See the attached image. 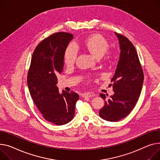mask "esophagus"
<instances>
[{
	"label": "esophagus",
	"instance_id": "34e87169",
	"mask_svg": "<svg viewBox=\"0 0 160 160\" xmlns=\"http://www.w3.org/2000/svg\"><path fill=\"white\" fill-rule=\"evenodd\" d=\"M93 94L91 93V92H86L82 94V97L83 98H86V97H93Z\"/></svg>",
	"mask_w": 160,
	"mask_h": 160
}]
</instances>
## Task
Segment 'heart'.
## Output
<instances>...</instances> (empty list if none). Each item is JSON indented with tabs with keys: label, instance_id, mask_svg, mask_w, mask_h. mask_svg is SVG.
Instances as JSON below:
<instances>
[{
	"label": "heart",
	"instance_id": "b5f03b06",
	"mask_svg": "<svg viewBox=\"0 0 160 160\" xmlns=\"http://www.w3.org/2000/svg\"><path fill=\"white\" fill-rule=\"evenodd\" d=\"M81 44L97 58L103 57L109 48L108 41L100 35H94L82 41ZM78 52V47L77 43L75 42H71L64 53V61L67 65H72L74 63L77 59Z\"/></svg>",
	"mask_w": 160,
	"mask_h": 160
}]
</instances>
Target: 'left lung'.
<instances>
[{
  "instance_id": "1",
  "label": "left lung",
  "mask_w": 160,
  "mask_h": 160,
  "mask_svg": "<svg viewBox=\"0 0 160 160\" xmlns=\"http://www.w3.org/2000/svg\"><path fill=\"white\" fill-rule=\"evenodd\" d=\"M115 35L118 39L120 54L111 79L114 94L108 100L105 99V94H100L105 105L99 111V115L109 122L119 121L131 112L143 83V72L134 46L125 37L116 33Z\"/></svg>"
}]
</instances>
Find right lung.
Instances as JSON below:
<instances>
[{
    "instance_id": "1",
    "label": "right lung",
    "mask_w": 160,
    "mask_h": 160,
    "mask_svg": "<svg viewBox=\"0 0 160 160\" xmlns=\"http://www.w3.org/2000/svg\"><path fill=\"white\" fill-rule=\"evenodd\" d=\"M72 38V34L60 32L42 40L33 52L28 74L34 103L46 120L57 125L72 120L79 98L72 91L63 90L60 93L57 86V75L63 71L64 53Z\"/></svg>"
}]
</instances>
